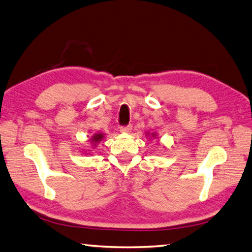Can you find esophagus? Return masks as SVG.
<instances>
[{"label":"esophagus","mask_w":252,"mask_h":252,"mask_svg":"<svg viewBox=\"0 0 252 252\" xmlns=\"http://www.w3.org/2000/svg\"><path fill=\"white\" fill-rule=\"evenodd\" d=\"M131 128H132V126L130 124L129 125H124V126H121L120 130L122 132H129L131 130Z\"/></svg>","instance_id":"esophagus-1"}]
</instances>
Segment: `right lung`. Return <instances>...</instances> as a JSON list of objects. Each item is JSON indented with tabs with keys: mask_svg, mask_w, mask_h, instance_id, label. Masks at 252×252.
<instances>
[{
	"mask_svg": "<svg viewBox=\"0 0 252 252\" xmlns=\"http://www.w3.org/2000/svg\"><path fill=\"white\" fill-rule=\"evenodd\" d=\"M102 137H103V135H102V133H96V135H94V136H92V142H97L99 140H101L102 139Z\"/></svg>",
	"mask_w": 252,
	"mask_h": 252,
	"instance_id": "right-lung-1",
	"label": "right lung"
}]
</instances>
